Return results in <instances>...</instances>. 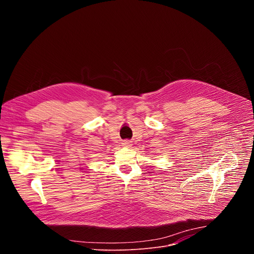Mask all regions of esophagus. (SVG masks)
I'll use <instances>...</instances> for the list:
<instances>
[{
    "instance_id": "esophagus-1",
    "label": "esophagus",
    "mask_w": 254,
    "mask_h": 254,
    "mask_svg": "<svg viewBox=\"0 0 254 254\" xmlns=\"http://www.w3.org/2000/svg\"><path fill=\"white\" fill-rule=\"evenodd\" d=\"M122 143H123V146H125V147H129V146H131V141L128 140V139L124 140Z\"/></svg>"
}]
</instances>
